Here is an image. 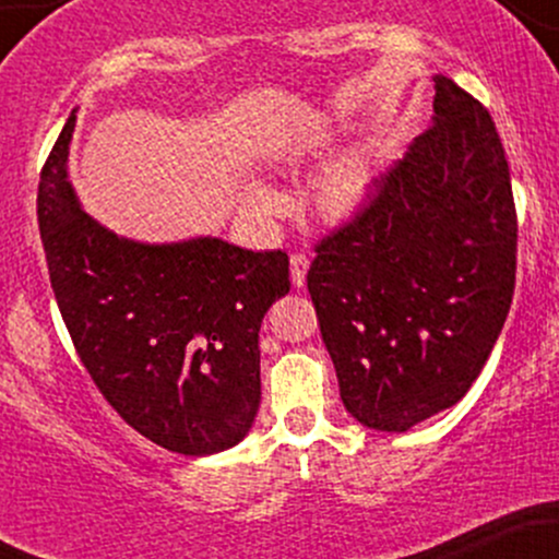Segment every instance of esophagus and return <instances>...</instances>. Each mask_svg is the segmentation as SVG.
<instances>
[{
  "label": "esophagus",
  "instance_id": "34e87169",
  "mask_svg": "<svg viewBox=\"0 0 559 559\" xmlns=\"http://www.w3.org/2000/svg\"><path fill=\"white\" fill-rule=\"evenodd\" d=\"M292 284L294 286H305V278H307V271H310V260L305 258V254H292Z\"/></svg>",
  "mask_w": 559,
  "mask_h": 559
}]
</instances>
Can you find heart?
I'll use <instances>...</instances> for the list:
<instances>
[{"label": "heart", "mask_w": 559, "mask_h": 559, "mask_svg": "<svg viewBox=\"0 0 559 559\" xmlns=\"http://www.w3.org/2000/svg\"><path fill=\"white\" fill-rule=\"evenodd\" d=\"M373 163L368 157H349L333 165L316 183V210L331 223L355 217L373 189ZM241 207L252 217H273L284 210V197L262 181H249L241 189Z\"/></svg>", "instance_id": "obj_1"}]
</instances>
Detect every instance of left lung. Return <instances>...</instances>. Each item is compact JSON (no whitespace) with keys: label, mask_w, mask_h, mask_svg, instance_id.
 <instances>
[{"label":"left lung","mask_w":559,"mask_h":559,"mask_svg":"<svg viewBox=\"0 0 559 559\" xmlns=\"http://www.w3.org/2000/svg\"><path fill=\"white\" fill-rule=\"evenodd\" d=\"M431 128L307 273L346 413L404 433L467 394L515 292L518 217L489 110L433 75Z\"/></svg>","instance_id":"obj_1"}]
</instances>
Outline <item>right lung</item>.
<instances>
[{"label": "right lung", "instance_id": "obj_1", "mask_svg": "<svg viewBox=\"0 0 559 559\" xmlns=\"http://www.w3.org/2000/svg\"><path fill=\"white\" fill-rule=\"evenodd\" d=\"M73 128L75 110L44 163L36 213L83 368L155 444L191 457L236 447L260 407V323L292 286L286 252L112 234L68 181Z\"/></svg>", "mask_w": 559, "mask_h": 559}]
</instances>
